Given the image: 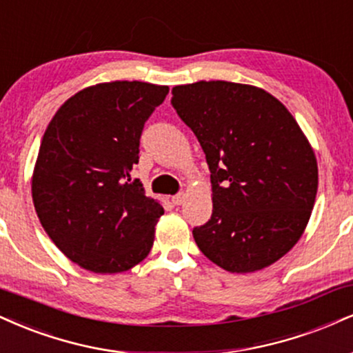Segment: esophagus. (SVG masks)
I'll use <instances>...</instances> for the list:
<instances>
[{"instance_id": "34e87169", "label": "esophagus", "mask_w": 353, "mask_h": 353, "mask_svg": "<svg viewBox=\"0 0 353 353\" xmlns=\"http://www.w3.org/2000/svg\"><path fill=\"white\" fill-rule=\"evenodd\" d=\"M184 199H185L184 194H176L172 197V203L174 205H181V203H184Z\"/></svg>"}]
</instances>
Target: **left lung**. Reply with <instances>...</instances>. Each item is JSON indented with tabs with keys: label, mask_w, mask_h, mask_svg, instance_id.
Returning a JSON list of instances; mask_svg holds the SVG:
<instances>
[{
	"label": "left lung",
	"mask_w": 353,
	"mask_h": 353,
	"mask_svg": "<svg viewBox=\"0 0 353 353\" xmlns=\"http://www.w3.org/2000/svg\"><path fill=\"white\" fill-rule=\"evenodd\" d=\"M171 103L210 169L214 209L192 230L195 243L230 273L273 265L298 243L317 194V161L299 125L253 85H177Z\"/></svg>",
	"instance_id": "left-lung-1"
}]
</instances>
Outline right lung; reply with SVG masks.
<instances>
[{
    "instance_id": "obj_1",
    "label": "right lung",
    "mask_w": 353,
    "mask_h": 353,
    "mask_svg": "<svg viewBox=\"0 0 353 353\" xmlns=\"http://www.w3.org/2000/svg\"><path fill=\"white\" fill-rule=\"evenodd\" d=\"M169 93L148 82L99 83L70 97L42 136L32 202L49 239L93 273H121L143 261L164 214L130 172L144 123Z\"/></svg>"
}]
</instances>
